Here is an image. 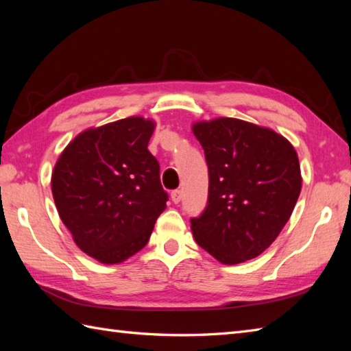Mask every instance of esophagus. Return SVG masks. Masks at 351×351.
Here are the masks:
<instances>
[{
    "label": "esophagus",
    "mask_w": 351,
    "mask_h": 351,
    "mask_svg": "<svg viewBox=\"0 0 351 351\" xmlns=\"http://www.w3.org/2000/svg\"><path fill=\"white\" fill-rule=\"evenodd\" d=\"M170 197H171V200H173V204H180L181 199H182V191L181 190H173V191H171Z\"/></svg>",
    "instance_id": "esophagus-1"
}]
</instances>
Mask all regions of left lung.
<instances>
[{
	"instance_id": "left-lung-1",
	"label": "left lung",
	"mask_w": 351,
	"mask_h": 351,
	"mask_svg": "<svg viewBox=\"0 0 351 351\" xmlns=\"http://www.w3.org/2000/svg\"><path fill=\"white\" fill-rule=\"evenodd\" d=\"M208 166V204L193 217L196 243L221 264H240L268 249L302 190L299 156L273 130L234 117L193 125Z\"/></svg>"
}]
</instances>
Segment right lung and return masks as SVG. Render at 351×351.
Segmentation results:
<instances>
[{
	"label": "right lung",
	"mask_w": 351,
	"mask_h": 351,
	"mask_svg": "<svg viewBox=\"0 0 351 351\" xmlns=\"http://www.w3.org/2000/svg\"><path fill=\"white\" fill-rule=\"evenodd\" d=\"M155 128L126 117L73 138L52 171V196L73 241L102 264H119L145 247L167 193L147 151Z\"/></svg>",
	"instance_id": "1"
}]
</instances>
